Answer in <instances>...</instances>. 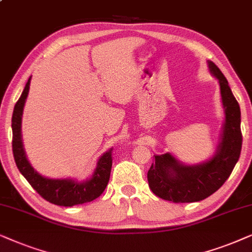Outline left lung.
<instances>
[{"label": "left lung", "mask_w": 252, "mask_h": 252, "mask_svg": "<svg viewBox=\"0 0 252 252\" xmlns=\"http://www.w3.org/2000/svg\"><path fill=\"white\" fill-rule=\"evenodd\" d=\"M210 71L219 79L221 99L226 114L222 138L216 156L205 163L186 166L172 154L154 156L147 173L149 187L160 198L173 203H193L207 198L230 176L242 149L241 110L226 77L213 62Z\"/></svg>", "instance_id": "8db88e82"}]
</instances>
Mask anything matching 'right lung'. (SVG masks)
<instances>
[{
  "label": "right lung",
  "mask_w": 252,
  "mask_h": 252,
  "mask_svg": "<svg viewBox=\"0 0 252 252\" xmlns=\"http://www.w3.org/2000/svg\"><path fill=\"white\" fill-rule=\"evenodd\" d=\"M30 82L31 77L26 83L21 98L16 102L12 114V153L17 168L28 180L33 189L47 202L60 206L82 205L84 203L92 202L105 191L108 184L113 165V150L110 149L102 154L96 163V168L92 177L86 182L79 183L72 180H52L39 175L26 159L21 137L22 115L25 100L29 94Z\"/></svg>",
  "instance_id": "right-lung-1"
}]
</instances>
